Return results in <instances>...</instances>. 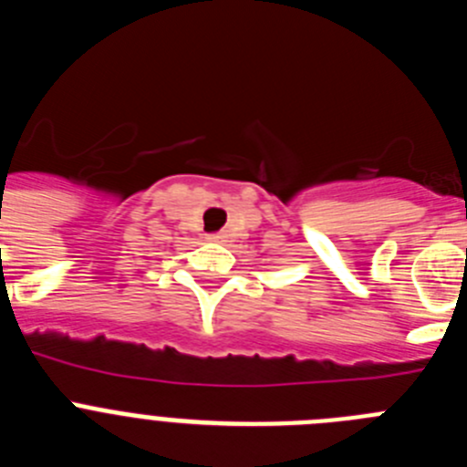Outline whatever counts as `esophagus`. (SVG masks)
Segmentation results:
<instances>
[{"mask_svg":"<svg viewBox=\"0 0 467 467\" xmlns=\"http://www.w3.org/2000/svg\"><path fill=\"white\" fill-rule=\"evenodd\" d=\"M210 241H214V243H222V241H224V234H213V236H210Z\"/></svg>","mask_w":467,"mask_h":467,"instance_id":"obj_1","label":"esophagus"}]
</instances>
